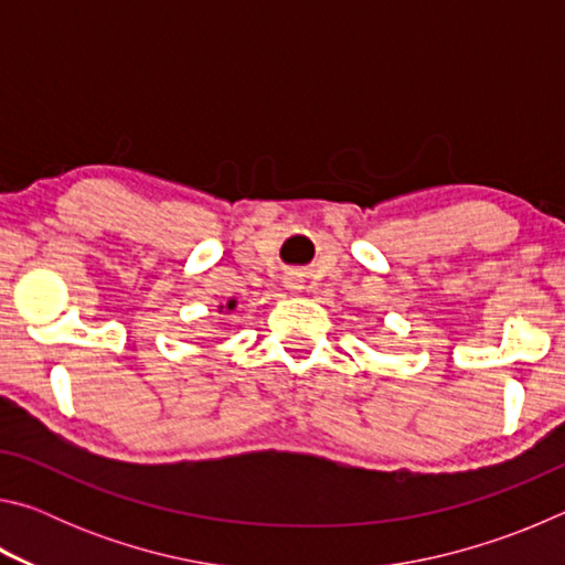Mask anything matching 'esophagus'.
<instances>
[{"label":"esophagus","mask_w":565,"mask_h":565,"mask_svg":"<svg viewBox=\"0 0 565 565\" xmlns=\"http://www.w3.org/2000/svg\"><path fill=\"white\" fill-rule=\"evenodd\" d=\"M301 284H303L301 276H299V274H291L289 279H286V289L296 294V291H301Z\"/></svg>","instance_id":"esophagus-1"}]
</instances>
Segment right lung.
Returning <instances> with one entry per match:
<instances>
[{
  "label": "right lung",
  "mask_w": 565,
  "mask_h": 565,
  "mask_svg": "<svg viewBox=\"0 0 565 565\" xmlns=\"http://www.w3.org/2000/svg\"><path fill=\"white\" fill-rule=\"evenodd\" d=\"M236 309V299H228L226 303L218 306V313H232Z\"/></svg>",
  "instance_id": "right-lung-1"
}]
</instances>
